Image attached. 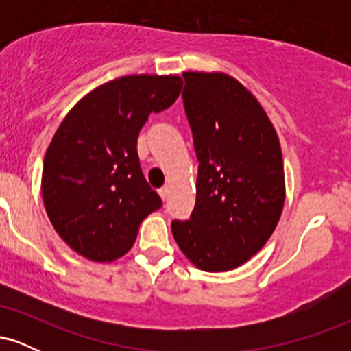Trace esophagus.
I'll list each match as a JSON object with an SVG mask.
<instances>
[{"mask_svg": "<svg viewBox=\"0 0 351 351\" xmlns=\"http://www.w3.org/2000/svg\"><path fill=\"white\" fill-rule=\"evenodd\" d=\"M168 191H170V189H168V186H162V188L158 189V193H160V196H162V199H167Z\"/></svg>", "mask_w": 351, "mask_h": 351, "instance_id": "obj_1", "label": "esophagus"}]
</instances>
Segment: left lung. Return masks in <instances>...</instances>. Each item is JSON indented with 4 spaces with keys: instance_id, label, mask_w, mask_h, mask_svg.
I'll use <instances>...</instances> for the list:
<instances>
[{
    "instance_id": "obj_1",
    "label": "left lung",
    "mask_w": 351,
    "mask_h": 351,
    "mask_svg": "<svg viewBox=\"0 0 351 351\" xmlns=\"http://www.w3.org/2000/svg\"><path fill=\"white\" fill-rule=\"evenodd\" d=\"M183 106L193 134L196 203L171 231L201 271L239 267L263 249L284 208L279 138L256 97L226 74L183 72Z\"/></svg>"
}]
</instances>
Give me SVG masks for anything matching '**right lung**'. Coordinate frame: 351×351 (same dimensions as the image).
Returning a JSON list of instances; mask_svg holds the SVG:
<instances>
[{
	"label": "right lung",
	"instance_id": "obj_1",
	"mask_svg": "<svg viewBox=\"0 0 351 351\" xmlns=\"http://www.w3.org/2000/svg\"><path fill=\"white\" fill-rule=\"evenodd\" d=\"M181 86L178 75H125L87 94L59 125L44 156L43 199L58 234L80 256L97 263L123 256L142 221L162 208L136 138Z\"/></svg>",
	"mask_w": 351,
	"mask_h": 351
}]
</instances>
